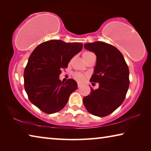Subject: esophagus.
Wrapping results in <instances>:
<instances>
[{"label":"esophagus","mask_w":151,"mask_h":151,"mask_svg":"<svg viewBox=\"0 0 151 151\" xmlns=\"http://www.w3.org/2000/svg\"><path fill=\"white\" fill-rule=\"evenodd\" d=\"M77 86H78V88H80L81 86V84L78 83V84H77Z\"/></svg>","instance_id":"obj_1"}]
</instances>
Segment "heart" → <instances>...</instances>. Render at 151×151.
<instances>
[{"mask_svg":"<svg viewBox=\"0 0 151 151\" xmlns=\"http://www.w3.org/2000/svg\"><path fill=\"white\" fill-rule=\"evenodd\" d=\"M92 54H93V53L91 52H85L83 54V59L85 60L86 58L88 57V56H90ZM73 78L77 82H79V83H82V82L85 80V78H86V76L85 75V74H83L82 73L75 72L73 74Z\"/></svg>","mask_w":151,"mask_h":151,"instance_id":"1","label":"heart"}]
</instances>
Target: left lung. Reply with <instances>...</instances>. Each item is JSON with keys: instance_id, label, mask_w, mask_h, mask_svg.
<instances>
[{"instance_id": "1", "label": "left lung", "mask_w": 151, "mask_h": 151, "mask_svg": "<svg viewBox=\"0 0 151 151\" xmlns=\"http://www.w3.org/2000/svg\"><path fill=\"white\" fill-rule=\"evenodd\" d=\"M94 52L96 64L91 78L92 84L99 83L98 89L83 98L86 110L94 116L104 117L111 114L123 103L129 89V70L123 55L108 43L96 41L84 45Z\"/></svg>"}]
</instances>
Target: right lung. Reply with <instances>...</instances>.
<instances>
[{"mask_svg":"<svg viewBox=\"0 0 151 151\" xmlns=\"http://www.w3.org/2000/svg\"><path fill=\"white\" fill-rule=\"evenodd\" d=\"M83 45L51 40L38 45L32 51L24 68V86L30 101L40 111L47 114L60 111L70 94L76 90L75 81L69 78L64 83L58 76Z\"/></svg>","mask_w":151,"mask_h":151,"instance_id":"obj_1","label":"right lung"}]
</instances>
